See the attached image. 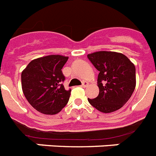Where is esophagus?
Masks as SVG:
<instances>
[{
  "label": "esophagus",
  "mask_w": 156,
  "mask_h": 156,
  "mask_svg": "<svg viewBox=\"0 0 156 156\" xmlns=\"http://www.w3.org/2000/svg\"><path fill=\"white\" fill-rule=\"evenodd\" d=\"M88 82L87 81H84L83 83H82V87H84V88H86V87H88Z\"/></svg>",
  "instance_id": "obj_1"
}]
</instances>
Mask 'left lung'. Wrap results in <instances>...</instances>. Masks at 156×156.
I'll list each match as a JSON object with an SVG mask.
<instances>
[{"instance_id": "left-lung-1", "label": "left lung", "mask_w": 156, "mask_h": 156, "mask_svg": "<svg viewBox=\"0 0 156 156\" xmlns=\"http://www.w3.org/2000/svg\"><path fill=\"white\" fill-rule=\"evenodd\" d=\"M98 71L99 95L88 102L102 113L121 109L130 98L136 86L135 66L125 55L114 51H96L88 55Z\"/></svg>"}]
</instances>
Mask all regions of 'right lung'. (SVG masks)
I'll return each mask as SVG.
<instances>
[{
    "label": "right lung",
    "mask_w": 156,
    "mask_h": 156,
    "mask_svg": "<svg viewBox=\"0 0 156 156\" xmlns=\"http://www.w3.org/2000/svg\"><path fill=\"white\" fill-rule=\"evenodd\" d=\"M68 57L50 55L30 62L22 72V88L25 98L37 111L53 115L68 102L71 89L62 82L65 77L62 68Z\"/></svg>",
    "instance_id": "add662e5"
}]
</instances>
